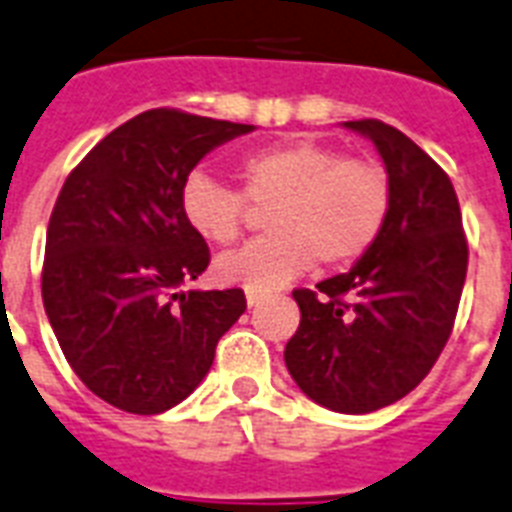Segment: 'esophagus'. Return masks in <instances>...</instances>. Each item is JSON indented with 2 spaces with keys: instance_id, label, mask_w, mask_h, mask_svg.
<instances>
[{
  "instance_id": "obj_1",
  "label": "esophagus",
  "mask_w": 512,
  "mask_h": 512,
  "mask_svg": "<svg viewBox=\"0 0 512 512\" xmlns=\"http://www.w3.org/2000/svg\"><path fill=\"white\" fill-rule=\"evenodd\" d=\"M245 301H248V307H256V304H261V301H264V293L245 291Z\"/></svg>"
}]
</instances>
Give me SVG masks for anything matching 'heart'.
I'll use <instances>...</instances> for the list:
<instances>
[{
    "mask_svg": "<svg viewBox=\"0 0 512 512\" xmlns=\"http://www.w3.org/2000/svg\"><path fill=\"white\" fill-rule=\"evenodd\" d=\"M240 189L194 170L181 186V219L211 245L237 240L248 202L264 213L267 237L216 259L224 283L275 291L315 264L347 267L382 237L392 211L390 173L376 160L344 157L312 138L261 146L237 162Z\"/></svg>",
    "mask_w": 512,
    "mask_h": 512,
    "instance_id": "1",
    "label": "heart"
}]
</instances>
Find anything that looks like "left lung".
<instances>
[{"label": "left lung", "instance_id": "left-lung-1", "mask_svg": "<svg viewBox=\"0 0 512 512\" xmlns=\"http://www.w3.org/2000/svg\"><path fill=\"white\" fill-rule=\"evenodd\" d=\"M392 181L382 237L342 275L296 288L301 320L285 366L301 392L339 414H371L414 390L435 366L467 275L459 200L443 168L398 128L352 120Z\"/></svg>", "mask_w": 512, "mask_h": 512}]
</instances>
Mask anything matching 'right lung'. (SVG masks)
<instances>
[{"instance_id":"add662e5","label":"right lung","mask_w":512,"mask_h":512,"mask_svg":"<svg viewBox=\"0 0 512 512\" xmlns=\"http://www.w3.org/2000/svg\"><path fill=\"white\" fill-rule=\"evenodd\" d=\"M253 125L149 109L71 170L47 224L42 301L74 374L128 414H162L211 371L245 293L181 291L211 251L181 219L194 165Z\"/></svg>"}]
</instances>
